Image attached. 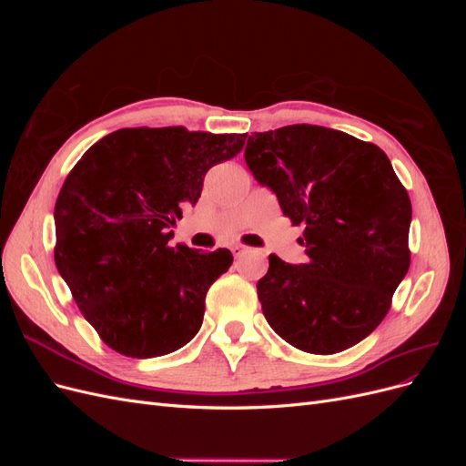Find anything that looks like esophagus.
Instances as JSON below:
<instances>
[{
  "instance_id": "34e87169",
  "label": "esophagus",
  "mask_w": 466,
  "mask_h": 466,
  "mask_svg": "<svg viewBox=\"0 0 466 466\" xmlns=\"http://www.w3.org/2000/svg\"><path fill=\"white\" fill-rule=\"evenodd\" d=\"M247 250H248V247H245V245H233V247H231V252H233V255H235V258L243 257Z\"/></svg>"
}]
</instances>
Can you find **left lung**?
<instances>
[{
  "mask_svg": "<svg viewBox=\"0 0 466 466\" xmlns=\"http://www.w3.org/2000/svg\"><path fill=\"white\" fill-rule=\"evenodd\" d=\"M245 161L284 216L305 225L309 260L270 255L258 299L278 336L329 356L370 336L410 268L412 204L385 151L340 130L293 124L248 136Z\"/></svg>",
  "mask_w": 466,
  "mask_h": 466,
  "instance_id": "obj_1",
  "label": "left lung"
}]
</instances>
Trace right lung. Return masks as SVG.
<instances>
[{
	"mask_svg": "<svg viewBox=\"0 0 466 466\" xmlns=\"http://www.w3.org/2000/svg\"><path fill=\"white\" fill-rule=\"evenodd\" d=\"M245 139L185 126L122 128L69 171L54 208V260L81 315L118 354H171L200 330L206 293L233 257L171 247V228L198 202L209 168Z\"/></svg>",
	"mask_w": 466,
	"mask_h": 466,
	"instance_id": "add662e5",
	"label": "right lung"
}]
</instances>
